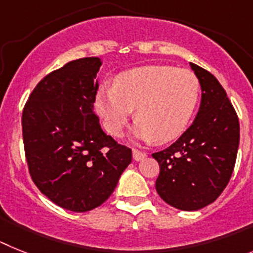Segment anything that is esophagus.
Listing matches in <instances>:
<instances>
[{
    "label": "esophagus",
    "mask_w": 253,
    "mask_h": 253,
    "mask_svg": "<svg viewBox=\"0 0 253 253\" xmlns=\"http://www.w3.org/2000/svg\"><path fill=\"white\" fill-rule=\"evenodd\" d=\"M132 155H133V159L139 162V160L144 159V158L146 157V153H144V151H140V150H137V149L133 148L132 149Z\"/></svg>",
    "instance_id": "esophagus-1"
}]
</instances>
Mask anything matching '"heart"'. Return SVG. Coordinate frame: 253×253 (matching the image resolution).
<instances>
[{
    "mask_svg": "<svg viewBox=\"0 0 253 253\" xmlns=\"http://www.w3.org/2000/svg\"><path fill=\"white\" fill-rule=\"evenodd\" d=\"M200 89L191 70L144 66L118 75L113 86L99 89L95 107L111 135L122 133L136 109V135L145 141L168 142L187 128Z\"/></svg>",
    "mask_w": 253,
    "mask_h": 253,
    "instance_id": "1",
    "label": "heart"
}]
</instances>
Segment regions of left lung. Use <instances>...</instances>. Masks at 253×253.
<instances>
[{
    "label": "left lung",
    "mask_w": 253,
    "mask_h": 253,
    "mask_svg": "<svg viewBox=\"0 0 253 253\" xmlns=\"http://www.w3.org/2000/svg\"><path fill=\"white\" fill-rule=\"evenodd\" d=\"M203 90L193 124L170 146L153 154L160 172L159 196L173 208L193 211L211 204L227 187L239 145V121L214 75L190 63Z\"/></svg>",
    "instance_id": "8db88e82"
}]
</instances>
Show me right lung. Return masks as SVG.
Wrapping results in <instances>:
<instances>
[{"mask_svg":"<svg viewBox=\"0 0 253 253\" xmlns=\"http://www.w3.org/2000/svg\"><path fill=\"white\" fill-rule=\"evenodd\" d=\"M100 60L84 57L39 81L21 117L29 174L56 205L76 212L102 205L132 160V151L100 128L93 112Z\"/></svg>","mask_w":253,"mask_h":253,"instance_id":"add662e5","label":"right lung"}]
</instances>
